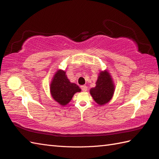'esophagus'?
Wrapping results in <instances>:
<instances>
[{
    "label": "esophagus",
    "instance_id": "esophagus-1",
    "mask_svg": "<svg viewBox=\"0 0 159 159\" xmlns=\"http://www.w3.org/2000/svg\"><path fill=\"white\" fill-rule=\"evenodd\" d=\"M81 90L84 91H86L88 90V87L86 85H81Z\"/></svg>",
    "mask_w": 159,
    "mask_h": 159
}]
</instances>
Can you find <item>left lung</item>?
Instances as JSON below:
<instances>
[{
  "label": "left lung",
  "mask_w": 159,
  "mask_h": 159,
  "mask_svg": "<svg viewBox=\"0 0 159 159\" xmlns=\"http://www.w3.org/2000/svg\"><path fill=\"white\" fill-rule=\"evenodd\" d=\"M95 84V87L90 89V94L98 105H103L113 98L115 91L113 79L107 70L102 71Z\"/></svg>",
  "instance_id": "8db88e82"
}]
</instances>
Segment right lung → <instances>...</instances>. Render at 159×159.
Here are the masks:
<instances>
[{"label": "right lung", "mask_w": 159, "mask_h": 159, "mask_svg": "<svg viewBox=\"0 0 159 159\" xmlns=\"http://www.w3.org/2000/svg\"><path fill=\"white\" fill-rule=\"evenodd\" d=\"M80 91L78 85L70 82L66 71L58 70L56 72L50 84V93L56 102L64 106L70 102L75 93Z\"/></svg>", "instance_id": "right-lung-1"}]
</instances>
